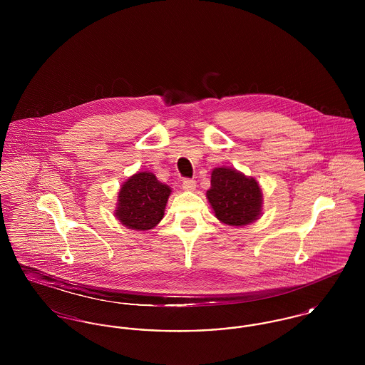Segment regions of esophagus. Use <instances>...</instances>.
Returning a JSON list of instances; mask_svg holds the SVG:
<instances>
[{
  "instance_id": "esophagus-1",
  "label": "esophagus",
  "mask_w": 365,
  "mask_h": 365,
  "mask_svg": "<svg viewBox=\"0 0 365 365\" xmlns=\"http://www.w3.org/2000/svg\"><path fill=\"white\" fill-rule=\"evenodd\" d=\"M195 180H191V179H186V180H183V183H182V187H183V190L186 191H194L195 190Z\"/></svg>"
}]
</instances>
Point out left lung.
<instances>
[{
  "label": "left lung",
  "instance_id": "8db88e82",
  "mask_svg": "<svg viewBox=\"0 0 365 365\" xmlns=\"http://www.w3.org/2000/svg\"><path fill=\"white\" fill-rule=\"evenodd\" d=\"M207 198L215 216L227 226H247L262 215L257 180L231 167L213 168Z\"/></svg>",
  "mask_w": 365,
  "mask_h": 365
}]
</instances>
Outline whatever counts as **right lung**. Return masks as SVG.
Listing matches in <instances>:
<instances>
[{
  "label": "right lung",
  "instance_id": "1",
  "mask_svg": "<svg viewBox=\"0 0 365 365\" xmlns=\"http://www.w3.org/2000/svg\"><path fill=\"white\" fill-rule=\"evenodd\" d=\"M173 189L156 175L140 171L131 175L118 192L115 217L123 226L137 231L152 230L164 217Z\"/></svg>",
  "mask_w": 365,
  "mask_h": 365
}]
</instances>
